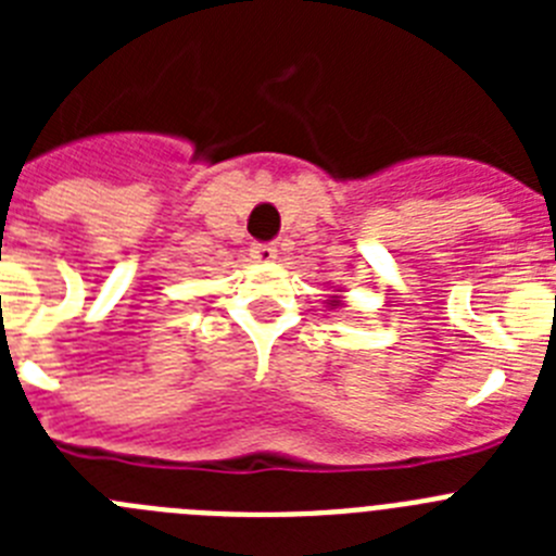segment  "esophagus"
<instances>
[{
    "label": "esophagus",
    "instance_id": "obj_1",
    "mask_svg": "<svg viewBox=\"0 0 556 556\" xmlns=\"http://www.w3.org/2000/svg\"><path fill=\"white\" fill-rule=\"evenodd\" d=\"M250 255H253V262L267 264V262H275V258H278V250H275L273 244L258 242V244H253V248H250Z\"/></svg>",
    "mask_w": 556,
    "mask_h": 556
}]
</instances>
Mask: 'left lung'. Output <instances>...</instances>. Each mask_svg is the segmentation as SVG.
<instances>
[{
  "instance_id": "8db88e82",
  "label": "left lung",
  "mask_w": 556,
  "mask_h": 556,
  "mask_svg": "<svg viewBox=\"0 0 556 556\" xmlns=\"http://www.w3.org/2000/svg\"><path fill=\"white\" fill-rule=\"evenodd\" d=\"M328 306H339V301H337V298H333V301H328Z\"/></svg>"
}]
</instances>
